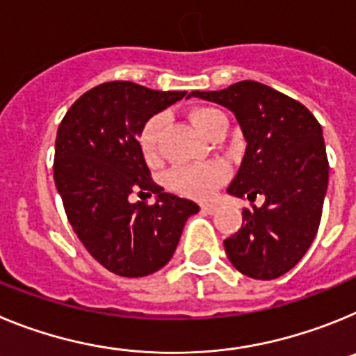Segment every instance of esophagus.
Here are the masks:
<instances>
[{"label": "esophagus", "instance_id": "obj_1", "mask_svg": "<svg viewBox=\"0 0 356 356\" xmlns=\"http://www.w3.org/2000/svg\"><path fill=\"white\" fill-rule=\"evenodd\" d=\"M201 210H203L205 213H210V216H212V213L217 212V205L216 203H203V205H201Z\"/></svg>", "mask_w": 356, "mask_h": 356}]
</instances>
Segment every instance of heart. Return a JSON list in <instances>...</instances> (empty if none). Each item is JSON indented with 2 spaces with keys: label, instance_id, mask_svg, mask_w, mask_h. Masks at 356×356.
<instances>
[{
  "label": "heart",
  "instance_id": "obj_1",
  "mask_svg": "<svg viewBox=\"0 0 356 356\" xmlns=\"http://www.w3.org/2000/svg\"><path fill=\"white\" fill-rule=\"evenodd\" d=\"M226 119L216 108H196L191 112V121L203 137L216 128L219 121ZM162 128V118L147 119L146 124L140 128L139 146L144 159L147 162H155L159 156V134ZM226 168L221 162H209L203 165H181L168 172V185L176 191L191 197H209L219 185L225 181Z\"/></svg>",
  "mask_w": 356,
  "mask_h": 356
}]
</instances>
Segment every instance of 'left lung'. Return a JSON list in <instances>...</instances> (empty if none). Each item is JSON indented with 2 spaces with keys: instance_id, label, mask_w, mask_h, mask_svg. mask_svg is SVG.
Wrapping results in <instances>:
<instances>
[{
  "instance_id": "8db88e82",
  "label": "left lung",
  "mask_w": 356,
  "mask_h": 356,
  "mask_svg": "<svg viewBox=\"0 0 356 356\" xmlns=\"http://www.w3.org/2000/svg\"><path fill=\"white\" fill-rule=\"evenodd\" d=\"M191 96L235 114L246 153L228 193L248 197L242 228L225 241L229 262L254 280H275L303 259L317 234L328 188L323 130L307 106L259 81ZM264 196L260 207L252 205Z\"/></svg>"
}]
</instances>
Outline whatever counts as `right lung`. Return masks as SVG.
<instances>
[{"label": "right lung", "instance_id": "right-lung-1", "mask_svg": "<svg viewBox=\"0 0 356 356\" xmlns=\"http://www.w3.org/2000/svg\"><path fill=\"white\" fill-rule=\"evenodd\" d=\"M106 81L87 90L62 119L55 140L56 191L85 250L105 269L139 278L171 260L194 201L163 193L139 146L140 128L185 96ZM131 192L157 194L153 206L130 204Z\"/></svg>", "mask_w": 356, "mask_h": 356}]
</instances>
